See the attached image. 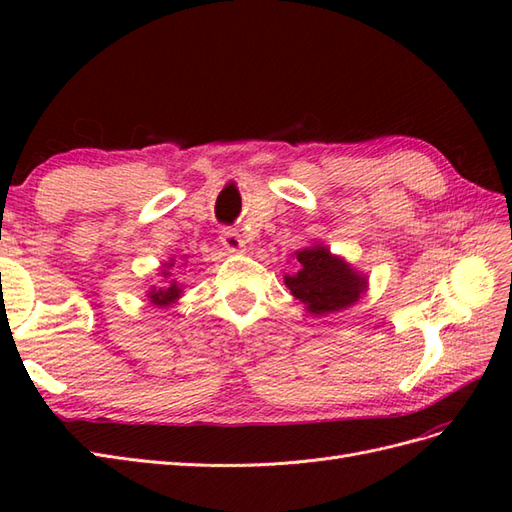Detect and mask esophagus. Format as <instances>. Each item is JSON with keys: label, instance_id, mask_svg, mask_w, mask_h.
I'll use <instances>...</instances> for the list:
<instances>
[{"label": "esophagus", "instance_id": "esophagus-1", "mask_svg": "<svg viewBox=\"0 0 512 512\" xmlns=\"http://www.w3.org/2000/svg\"><path fill=\"white\" fill-rule=\"evenodd\" d=\"M220 242L226 250H231V253H239V250L244 248V239L239 237V233L235 228H222L220 231Z\"/></svg>", "mask_w": 512, "mask_h": 512}]
</instances>
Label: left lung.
I'll use <instances>...</instances> for the list:
<instances>
[{
	"mask_svg": "<svg viewBox=\"0 0 512 512\" xmlns=\"http://www.w3.org/2000/svg\"><path fill=\"white\" fill-rule=\"evenodd\" d=\"M299 270L286 275V286L310 314L341 312L354 306L367 290V277L354 270L345 259L330 253L321 244L308 246L295 253Z\"/></svg>",
	"mask_w": 512,
	"mask_h": 512,
	"instance_id": "obj_1",
	"label": "left lung"
}]
</instances>
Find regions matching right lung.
Here are the masks:
<instances>
[{
	"instance_id": "right-lung-1",
	"label": "right lung",
	"mask_w": 512,
	"mask_h": 512,
	"mask_svg": "<svg viewBox=\"0 0 512 512\" xmlns=\"http://www.w3.org/2000/svg\"><path fill=\"white\" fill-rule=\"evenodd\" d=\"M176 264V259H171L169 264H165V268H162V277H171L169 275V268ZM169 286H151L149 288V292H147V297L151 299V303H154V306H171L173 301H178L180 299V295H182V288L176 284V279H171V281H167Z\"/></svg>"
}]
</instances>
